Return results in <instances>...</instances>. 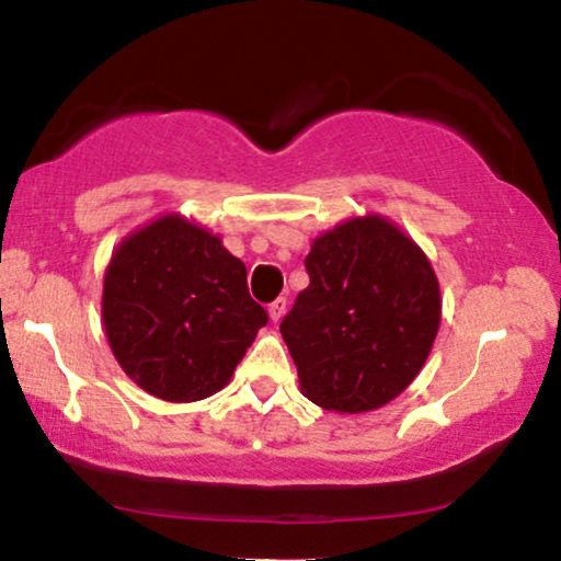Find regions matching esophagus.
I'll use <instances>...</instances> for the list:
<instances>
[{
	"mask_svg": "<svg viewBox=\"0 0 561 561\" xmlns=\"http://www.w3.org/2000/svg\"><path fill=\"white\" fill-rule=\"evenodd\" d=\"M287 312V297H276V300L268 305V318L274 320V323H279L282 318H285Z\"/></svg>",
	"mask_w": 561,
	"mask_h": 561,
	"instance_id": "esophagus-1",
	"label": "esophagus"
}]
</instances>
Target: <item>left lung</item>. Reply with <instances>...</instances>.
<instances>
[{
  "label": "left lung",
  "mask_w": 561,
  "mask_h": 561,
  "mask_svg": "<svg viewBox=\"0 0 561 561\" xmlns=\"http://www.w3.org/2000/svg\"><path fill=\"white\" fill-rule=\"evenodd\" d=\"M305 266L310 285L279 325L302 394L341 415L392 402L421 375L442 325L431 259L390 218L367 213L320 233Z\"/></svg>",
  "instance_id": "left-lung-1"
}]
</instances>
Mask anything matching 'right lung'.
<instances>
[{"label":"right lung","mask_w":561,"mask_h":561,"mask_svg":"<svg viewBox=\"0 0 561 561\" xmlns=\"http://www.w3.org/2000/svg\"><path fill=\"white\" fill-rule=\"evenodd\" d=\"M266 320L245 287L243 261L182 213L125 236L104 268L102 325L112 354L159 400L220 392Z\"/></svg>","instance_id":"1"}]
</instances>
